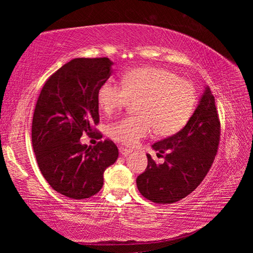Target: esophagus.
<instances>
[{"mask_svg": "<svg viewBox=\"0 0 253 253\" xmlns=\"http://www.w3.org/2000/svg\"><path fill=\"white\" fill-rule=\"evenodd\" d=\"M119 153H121L122 156H127V155H129V154H130V149L121 146V147H119Z\"/></svg>", "mask_w": 253, "mask_h": 253, "instance_id": "obj_1", "label": "esophagus"}]
</instances>
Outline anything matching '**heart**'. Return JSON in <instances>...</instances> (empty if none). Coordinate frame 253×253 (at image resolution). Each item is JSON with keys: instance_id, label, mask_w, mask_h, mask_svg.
Returning a JSON list of instances; mask_svg holds the SVG:
<instances>
[{"instance_id": "b5f03b06", "label": "heart", "mask_w": 253, "mask_h": 253, "mask_svg": "<svg viewBox=\"0 0 253 253\" xmlns=\"http://www.w3.org/2000/svg\"><path fill=\"white\" fill-rule=\"evenodd\" d=\"M98 105L106 114L137 101L138 115L111 124L108 135L125 146H136L152 134L173 135L186 125L196 105V90L190 81L161 68H136L123 77V84L107 81L98 90Z\"/></svg>"}]
</instances>
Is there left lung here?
I'll use <instances>...</instances> for the list:
<instances>
[{
    "label": "left lung",
    "instance_id": "8db88e82",
    "mask_svg": "<svg viewBox=\"0 0 253 253\" xmlns=\"http://www.w3.org/2000/svg\"><path fill=\"white\" fill-rule=\"evenodd\" d=\"M221 125L215 100L207 87L194 114L183 129L153 145L164 163L156 164L147 154L145 172L136 179L144 198L174 203L192 193L211 169L220 143Z\"/></svg>",
    "mask_w": 253,
    "mask_h": 253
}]
</instances>
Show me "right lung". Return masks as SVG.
<instances>
[{"label": "right lung", "mask_w": 253, "mask_h": 253, "mask_svg": "<svg viewBox=\"0 0 253 253\" xmlns=\"http://www.w3.org/2000/svg\"><path fill=\"white\" fill-rule=\"evenodd\" d=\"M108 58H76L49 77L32 119V146L43 177L60 194L84 200L97 194L104 172L118 158L106 139L90 147L83 134L100 138L98 90L111 75Z\"/></svg>", "instance_id": "right-lung-1"}]
</instances>
